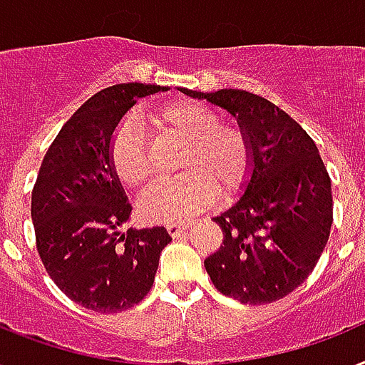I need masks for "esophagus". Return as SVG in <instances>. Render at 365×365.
I'll list each match as a JSON object with an SVG mask.
<instances>
[{
    "mask_svg": "<svg viewBox=\"0 0 365 365\" xmlns=\"http://www.w3.org/2000/svg\"><path fill=\"white\" fill-rule=\"evenodd\" d=\"M165 228H168V232L171 234L173 238H179L180 234L186 230V225L185 222H168V225H165Z\"/></svg>",
    "mask_w": 365,
    "mask_h": 365,
    "instance_id": "obj_1",
    "label": "esophagus"
}]
</instances>
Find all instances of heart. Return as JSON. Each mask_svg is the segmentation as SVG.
Returning <instances> with one entry per match:
<instances>
[{"label":"heart","mask_w":365,"mask_h":365,"mask_svg":"<svg viewBox=\"0 0 365 365\" xmlns=\"http://www.w3.org/2000/svg\"><path fill=\"white\" fill-rule=\"evenodd\" d=\"M148 125L163 137L185 143L180 177L144 194L138 213L148 222H177L209 207L219 192L236 194L253 168L250 138L240 127L221 123L207 106L192 101L163 104L146 114ZM110 165L129 190H140L152 177L150 154L137 127L121 125L110 144Z\"/></svg>","instance_id":"heart-1"}]
</instances>
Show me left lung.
<instances>
[{
	"label": "left lung",
	"instance_id": "obj_1",
	"mask_svg": "<svg viewBox=\"0 0 365 365\" xmlns=\"http://www.w3.org/2000/svg\"><path fill=\"white\" fill-rule=\"evenodd\" d=\"M180 91L228 110L253 154L244 196L213 219L222 245L203 262L209 278L244 304L284 299L314 270L331 230V179L316 143L289 114L250 91Z\"/></svg>",
	"mask_w": 365,
	"mask_h": 365
}]
</instances>
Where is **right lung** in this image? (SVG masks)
Here are the masks:
<instances>
[{
	"label": "right lung",
	"instance_id": "obj_1",
	"mask_svg": "<svg viewBox=\"0 0 365 365\" xmlns=\"http://www.w3.org/2000/svg\"><path fill=\"white\" fill-rule=\"evenodd\" d=\"M158 91L168 87L120 83L93 95L58 131L34 185L32 221L45 270L66 297L101 314L143 301L171 242L163 227L118 230L131 203L110 165L120 120Z\"/></svg>",
	"mask_w": 365,
	"mask_h": 365
}]
</instances>
